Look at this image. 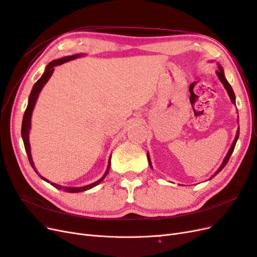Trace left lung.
I'll list each match as a JSON object with an SVG mask.
<instances>
[{"label":"left lung","mask_w":257,"mask_h":257,"mask_svg":"<svg viewBox=\"0 0 257 257\" xmlns=\"http://www.w3.org/2000/svg\"><path fill=\"white\" fill-rule=\"evenodd\" d=\"M219 67V71H216V75H217V77H219V79H220V81L223 83V85H224V88L226 89V91H227V93H228V95H229V97H230V100H231V103L232 104H236V97H235V93H234V91H232V88H231V85L228 83V81L226 80V78H225V76H224V71H223V68H222V66L221 65H219L217 66ZM238 138H239V127H238V130H237V134H236V137H235V141H234V143H232V145H231V147L229 148V151H228V153H227V155L226 157H225V159H224V161H223V163H222V165L220 166V168L216 170V172L211 176V178H213L215 175H217L219 174L221 170L225 167V165L227 164V162H228V160H229V158H230V155H231V153L234 152V149H235V146H236V143H237V141H238ZM147 158H148V162H149V165H150V167L152 168V165H151V161H150V157H149V154L147 153ZM210 178V179H211Z\"/></svg>","instance_id":"1"}]
</instances>
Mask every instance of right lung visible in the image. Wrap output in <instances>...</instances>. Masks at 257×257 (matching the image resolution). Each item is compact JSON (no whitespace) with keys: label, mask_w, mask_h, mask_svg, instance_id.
Returning <instances> with one entry per match:
<instances>
[{"label":"right lung","mask_w":257,"mask_h":257,"mask_svg":"<svg viewBox=\"0 0 257 257\" xmlns=\"http://www.w3.org/2000/svg\"><path fill=\"white\" fill-rule=\"evenodd\" d=\"M82 54H74V56H68V57H64L62 59H59V60H54V61H51L50 63L46 66V69H45V73L43 74V76L41 77L40 79H38L36 81V83L33 85V89L32 91H31L30 93V96H29V103H28V107L27 109L25 111V114H23V120H22V126H21V136H22V141H23V144H25V148H26V152L28 154V159H29V162L31 166L33 167V169L35 170V173L40 176L43 180L47 181V182H50L49 180H47V179H45L44 177H42L40 174L37 173V170L34 166V163H33V160H32V155H31V147H30V142H29V133H30V128H31V116H32V111L34 109V106L36 104V99L38 97V94H40V92L42 91L43 87L46 84V82H47L49 80V78L51 77L53 71H54V67H57L59 65H62L63 63H65V62H68L71 60H74V59H77L81 57ZM110 159L109 158V161H108V166H107V169L106 172L104 174V176L99 179V180L93 182L89 185H85V186H79V188H72V186H62V185H59L57 183H53L51 182L50 184L53 185L54 188H57L59 190H63L64 192H67V193H78V192H83V191H87V190H90L92 188H94V186H96L98 183L102 182L104 180V178L107 176L108 172H109V168H110Z\"/></svg>","instance_id":"right-lung-1"}]
</instances>
